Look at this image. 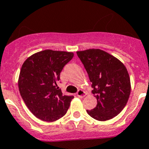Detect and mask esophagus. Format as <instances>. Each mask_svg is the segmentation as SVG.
I'll use <instances>...</instances> for the list:
<instances>
[{
	"label": "esophagus",
	"mask_w": 149,
	"mask_h": 149,
	"mask_svg": "<svg viewBox=\"0 0 149 149\" xmlns=\"http://www.w3.org/2000/svg\"><path fill=\"white\" fill-rule=\"evenodd\" d=\"M85 95H86V92L83 90H79L78 92H77V96L78 97H79V98H84Z\"/></svg>",
	"instance_id": "34e87169"
}]
</instances>
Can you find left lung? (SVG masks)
<instances>
[{
    "instance_id": "8db88e82",
    "label": "left lung",
    "mask_w": 149,
    "mask_h": 149,
    "mask_svg": "<svg viewBox=\"0 0 149 149\" xmlns=\"http://www.w3.org/2000/svg\"><path fill=\"white\" fill-rule=\"evenodd\" d=\"M77 53L92 82V93L97 99L96 107L87 110V113L99 121L112 119L120 113L130 98L131 83L127 68L117 57L98 48Z\"/></svg>"
}]
</instances>
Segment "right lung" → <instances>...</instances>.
Returning <instances> with one entry per match:
<instances>
[{
    "mask_svg": "<svg viewBox=\"0 0 149 149\" xmlns=\"http://www.w3.org/2000/svg\"><path fill=\"white\" fill-rule=\"evenodd\" d=\"M72 52L44 50L24 61L18 79L19 93L37 118L53 122L63 117L73 96L63 95L57 88L60 74L73 57Z\"/></svg>",
    "mask_w": 149,
    "mask_h": 149,
    "instance_id": "obj_1",
    "label": "right lung"
}]
</instances>
